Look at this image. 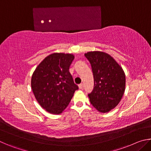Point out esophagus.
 <instances>
[{
    "mask_svg": "<svg viewBox=\"0 0 151 151\" xmlns=\"http://www.w3.org/2000/svg\"><path fill=\"white\" fill-rule=\"evenodd\" d=\"M78 88H79V89H83V83H81L80 85H78Z\"/></svg>",
    "mask_w": 151,
    "mask_h": 151,
    "instance_id": "esophagus-1",
    "label": "esophagus"
}]
</instances>
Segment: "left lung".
Segmentation results:
<instances>
[{"label": "left lung", "instance_id": "left-lung-1", "mask_svg": "<svg viewBox=\"0 0 151 151\" xmlns=\"http://www.w3.org/2000/svg\"><path fill=\"white\" fill-rule=\"evenodd\" d=\"M90 62L94 77V88L88 94L97 111L108 112L120 103L125 91V74L111 55L101 51L85 54Z\"/></svg>", "mask_w": 151, "mask_h": 151}]
</instances>
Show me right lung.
<instances>
[{
    "instance_id": "1",
    "label": "right lung",
    "mask_w": 151,
    "mask_h": 151,
    "mask_svg": "<svg viewBox=\"0 0 151 151\" xmlns=\"http://www.w3.org/2000/svg\"><path fill=\"white\" fill-rule=\"evenodd\" d=\"M74 58L72 54L52 53L38 65L32 74L33 94L40 105L50 114L62 113L78 90L69 72Z\"/></svg>"
}]
</instances>
